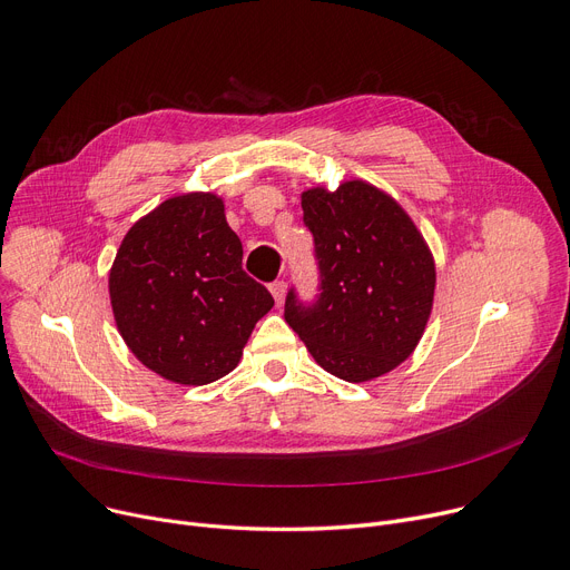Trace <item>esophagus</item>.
I'll return each instance as SVG.
<instances>
[{
  "mask_svg": "<svg viewBox=\"0 0 570 570\" xmlns=\"http://www.w3.org/2000/svg\"><path fill=\"white\" fill-rule=\"evenodd\" d=\"M272 294H274V301H276V306H283L285 304V292H287V285L283 283V281H276V283H272Z\"/></svg>",
  "mask_w": 570,
  "mask_h": 570,
  "instance_id": "34e87169",
  "label": "esophagus"
}]
</instances>
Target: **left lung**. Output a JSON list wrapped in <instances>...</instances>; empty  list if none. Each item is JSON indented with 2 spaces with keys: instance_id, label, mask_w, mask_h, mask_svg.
Here are the masks:
<instances>
[{
  "instance_id": "obj_1",
  "label": "left lung",
  "mask_w": 570,
  "mask_h": 570,
  "mask_svg": "<svg viewBox=\"0 0 570 570\" xmlns=\"http://www.w3.org/2000/svg\"><path fill=\"white\" fill-rule=\"evenodd\" d=\"M301 209L322 292L304 306L292 289L285 322L331 375L361 384L391 373L432 313L438 272L423 234L389 193L361 179L308 188Z\"/></svg>"
}]
</instances>
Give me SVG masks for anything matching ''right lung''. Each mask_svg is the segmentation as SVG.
I'll return each mask as SVG.
<instances>
[{
	"instance_id": "obj_1",
	"label": "right lung",
	"mask_w": 570,
	"mask_h": 570,
	"mask_svg": "<svg viewBox=\"0 0 570 570\" xmlns=\"http://www.w3.org/2000/svg\"><path fill=\"white\" fill-rule=\"evenodd\" d=\"M242 257L216 193L175 195L126 232L108 287L115 324L142 365L188 386L237 367L274 306Z\"/></svg>"
}]
</instances>
